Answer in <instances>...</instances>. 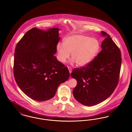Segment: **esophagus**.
<instances>
[{"instance_id": "34e87169", "label": "esophagus", "mask_w": 132, "mask_h": 132, "mask_svg": "<svg viewBox=\"0 0 132 132\" xmlns=\"http://www.w3.org/2000/svg\"><path fill=\"white\" fill-rule=\"evenodd\" d=\"M68 69L69 70V73H71V72H72V69H71V68L70 67H68Z\"/></svg>"}]
</instances>
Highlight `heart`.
Wrapping results in <instances>:
<instances>
[{"label": "heart", "mask_w": 132, "mask_h": 132, "mask_svg": "<svg viewBox=\"0 0 132 132\" xmlns=\"http://www.w3.org/2000/svg\"><path fill=\"white\" fill-rule=\"evenodd\" d=\"M100 43L95 38L83 35H73L64 39L63 45L56 46L57 59L64 63L70 56L72 63L80 67L87 65L96 56L100 49Z\"/></svg>", "instance_id": "obj_1"}]
</instances>
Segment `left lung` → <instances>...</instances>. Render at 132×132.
<instances>
[{
    "label": "left lung",
    "instance_id": "left-lung-1",
    "mask_svg": "<svg viewBox=\"0 0 132 132\" xmlns=\"http://www.w3.org/2000/svg\"><path fill=\"white\" fill-rule=\"evenodd\" d=\"M106 38L102 50L91 62L72 70L71 76L76 79L73 90L75 98L80 103L91 106L109 97L118 85L121 67V54L110 36L101 31Z\"/></svg>",
    "mask_w": 132,
    "mask_h": 132
}]
</instances>
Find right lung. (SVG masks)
I'll return each instance as SVG.
<instances>
[{
  "mask_svg": "<svg viewBox=\"0 0 132 132\" xmlns=\"http://www.w3.org/2000/svg\"><path fill=\"white\" fill-rule=\"evenodd\" d=\"M59 30V28H51L44 31L32 28L15 48V81L27 96L37 101L52 98L58 86L70 76L68 68L54 56L60 39Z\"/></svg>",
  "mask_w": 132,
  "mask_h": 132,
  "instance_id": "1",
  "label": "right lung"
}]
</instances>
